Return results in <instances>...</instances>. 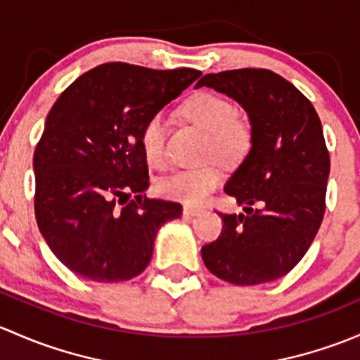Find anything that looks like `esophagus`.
Here are the masks:
<instances>
[{"label": "esophagus", "instance_id": "esophagus-1", "mask_svg": "<svg viewBox=\"0 0 360 360\" xmlns=\"http://www.w3.org/2000/svg\"><path fill=\"white\" fill-rule=\"evenodd\" d=\"M199 213H202V207L188 206V205L184 206V214H185V217H195V214H199Z\"/></svg>", "mask_w": 360, "mask_h": 360}]
</instances>
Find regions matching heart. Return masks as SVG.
I'll list each match as a JSON object with an SVG mask.
<instances>
[{
  "instance_id": "heart-1",
  "label": "heart",
  "mask_w": 360,
  "mask_h": 360,
  "mask_svg": "<svg viewBox=\"0 0 360 360\" xmlns=\"http://www.w3.org/2000/svg\"><path fill=\"white\" fill-rule=\"evenodd\" d=\"M184 114L188 121L207 133L206 154H214L220 159H237L250 147V124L237 116L236 105L229 98L211 91H201L184 103ZM166 136L168 123L165 116H150L143 124L140 142L147 162L154 168H165L168 162ZM220 184V169L214 165H202L175 169L159 181V191L166 198L195 205L205 201Z\"/></svg>"
}]
</instances>
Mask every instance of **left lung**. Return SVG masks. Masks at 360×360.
Returning a JSON list of instances; mask_svg holds the SVG:
<instances>
[{
	"instance_id": "obj_1",
	"label": "left lung",
	"mask_w": 360,
	"mask_h": 360,
	"mask_svg": "<svg viewBox=\"0 0 360 360\" xmlns=\"http://www.w3.org/2000/svg\"><path fill=\"white\" fill-rule=\"evenodd\" d=\"M207 86L243 105L251 149L225 184L244 214H220L221 234L201 250L211 274L237 286L286 276L305 257L326 211L329 153L310 100L266 69L206 74Z\"/></svg>"
}]
</instances>
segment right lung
I'll list each match as a JSON object with an SVG mask.
<instances>
[{
	"label": "right lung",
	"instance_id": "add662e5",
	"mask_svg": "<svg viewBox=\"0 0 360 360\" xmlns=\"http://www.w3.org/2000/svg\"><path fill=\"white\" fill-rule=\"evenodd\" d=\"M199 76L109 62L77 77L48 112L32 161L36 221L79 277H136L153 258L159 227L181 214L179 202L143 194L149 168L140 139L147 120Z\"/></svg>",
	"mask_w": 360,
	"mask_h": 360
}]
</instances>
